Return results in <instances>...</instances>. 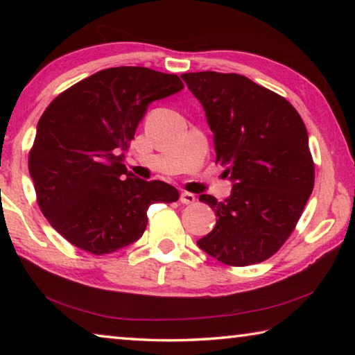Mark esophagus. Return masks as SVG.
Returning <instances> with one entry per match:
<instances>
[{
    "label": "esophagus",
    "mask_w": 355,
    "mask_h": 355,
    "mask_svg": "<svg viewBox=\"0 0 355 355\" xmlns=\"http://www.w3.org/2000/svg\"><path fill=\"white\" fill-rule=\"evenodd\" d=\"M180 202L183 203V205H192V203L196 202V196L192 194V192H182V196H180Z\"/></svg>",
    "instance_id": "esophagus-1"
}]
</instances>
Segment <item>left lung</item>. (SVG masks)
Masks as SVG:
<instances>
[{
  "label": "left lung",
  "mask_w": 355,
  "mask_h": 355,
  "mask_svg": "<svg viewBox=\"0 0 355 355\" xmlns=\"http://www.w3.org/2000/svg\"><path fill=\"white\" fill-rule=\"evenodd\" d=\"M182 78L205 110L216 163L227 166L233 182L224 202L199 197L218 219L197 244L228 266L268 260L290 238L313 191L304 120L286 98L243 75L197 71Z\"/></svg>",
  "instance_id": "8db88e82"
}]
</instances>
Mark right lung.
I'll return each mask as SVG.
<instances>
[{
	"label": "right lung",
	"instance_id": "obj_1",
	"mask_svg": "<svg viewBox=\"0 0 355 355\" xmlns=\"http://www.w3.org/2000/svg\"><path fill=\"white\" fill-rule=\"evenodd\" d=\"M177 75L112 67L73 84L37 123L28 167L40 211L75 248L105 255L142 236L152 203L178 200L164 182L127 171L125 150L147 106L182 91Z\"/></svg>",
	"mask_w": 355,
	"mask_h": 355
}]
</instances>
